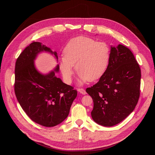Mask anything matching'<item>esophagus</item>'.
I'll use <instances>...</instances> for the list:
<instances>
[{
  "instance_id": "obj_1",
  "label": "esophagus",
  "mask_w": 155,
  "mask_h": 155,
  "mask_svg": "<svg viewBox=\"0 0 155 155\" xmlns=\"http://www.w3.org/2000/svg\"><path fill=\"white\" fill-rule=\"evenodd\" d=\"M78 91L80 94H83V95H85L87 94L86 91L84 90L83 88H79V89H78Z\"/></svg>"
}]
</instances>
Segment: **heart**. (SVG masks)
Wrapping results in <instances>:
<instances>
[{
	"instance_id": "1",
	"label": "heart",
	"mask_w": 155,
	"mask_h": 155,
	"mask_svg": "<svg viewBox=\"0 0 155 155\" xmlns=\"http://www.w3.org/2000/svg\"><path fill=\"white\" fill-rule=\"evenodd\" d=\"M59 59V69L64 81L72 80L74 64L79 72V84L95 81L105 74L110 59V48L107 43L85 36L70 39Z\"/></svg>"
}]
</instances>
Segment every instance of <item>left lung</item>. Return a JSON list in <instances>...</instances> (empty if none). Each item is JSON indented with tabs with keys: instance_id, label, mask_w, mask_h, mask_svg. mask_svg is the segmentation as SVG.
<instances>
[{
	"instance_id": "obj_1",
	"label": "left lung",
	"mask_w": 155,
	"mask_h": 155,
	"mask_svg": "<svg viewBox=\"0 0 155 155\" xmlns=\"http://www.w3.org/2000/svg\"><path fill=\"white\" fill-rule=\"evenodd\" d=\"M141 70L133 54L122 45L110 46V59L105 74L86 89L94 102L93 120L102 126L120 123L137 105Z\"/></svg>"
}]
</instances>
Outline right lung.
I'll return each mask as SVG.
<instances>
[{
	"label": "right lung",
	"instance_id": "right-lung-1",
	"mask_svg": "<svg viewBox=\"0 0 155 155\" xmlns=\"http://www.w3.org/2000/svg\"><path fill=\"white\" fill-rule=\"evenodd\" d=\"M50 53L58 61V54L40 42H33L18 56L15 68V93L26 114L34 122L51 127L66 119L77 91L55 76L53 70L42 74L34 64L37 55Z\"/></svg>",
	"mask_w": 155,
	"mask_h": 155
}]
</instances>
